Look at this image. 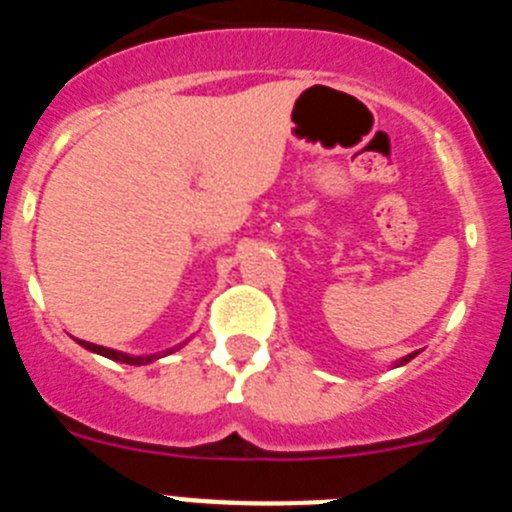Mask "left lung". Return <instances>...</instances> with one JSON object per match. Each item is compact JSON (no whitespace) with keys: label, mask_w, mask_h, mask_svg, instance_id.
Instances as JSON below:
<instances>
[{"label":"left lung","mask_w":512,"mask_h":512,"mask_svg":"<svg viewBox=\"0 0 512 512\" xmlns=\"http://www.w3.org/2000/svg\"><path fill=\"white\" fill-rule=\"evenodd\" d=\"M413 356H415V354H410V356H405V359H402V361H397V366H400V364H408V361H410V359H413Z\"/></svg>","instance_id":"8db88e82"}]
</instances>
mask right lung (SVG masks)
I'll return each instance as SVG.
<instances>
[{
  "label": "right lung",
  "mask_w": 512,
  "mask_h": 512,
  "mask_svg": "<svg viewBox=\"0 0 512 512\" xmlns=\"http://www.w3.org/2000/svg\"><path fill=\"white\" fill-rule=\"evenodd\" d=\"M79 343H81V346H84V348H89V351H94V354L107 356V359L122 361V364H135V366H140V364H151V361L158 359L156 354H153V356H128V354H120V351H112V348L97 346V343H89V341H79ZM171 351H174V348H171ZM171 351H169V354H171Z\"/></svg>",
  "instance_id": "right-lung-1"
}]
</instances>
